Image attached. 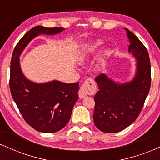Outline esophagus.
I'll return each mask as SVG.
<instances>
[{
    "label": "esophagus",
    "instance_id": "obj_1",
    "mask_svg": "<svg viewBox=\"0 0 160 160\" xmlns=\"http://www.w3.org/2000/svg\"><path fill=\"white\" fill-rule=\"evenodd\" d=\"M96 91V84L92 78H88L84 81L79 90V97L80 98H85L87 95L94 94Z\"/></svg>",
    "mask_w": 160,
    "mask_h": 160
}]
</instances>
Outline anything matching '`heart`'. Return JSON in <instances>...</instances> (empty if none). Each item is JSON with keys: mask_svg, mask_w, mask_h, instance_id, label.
<instances>
[{"mask_svg": "<svg viewBox=\"0 0 160 160\" xmlns=\"http://www.w3.org/2000/svg\"><path fill=\"white\" fill-rule=\"evenodd\" d=\"M102 43L101 41H98L96 42V43H95L92 46H91V47H89L83 54H82L80 58H79V62H80V63H83L84 62H86V60L89 58V56H92L97 49H98L100 46L102 45Z\"/></svg>", "mask_w": 160, "mask_h": 160, "instance_id": "heart-1", "label": "heart"}]
</instances>
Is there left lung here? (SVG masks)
I'll return each instance as SVG.
<instances>
[{"label": "left lung", "mask_w": 160, "mask_h": 160, "mask_svg": "<svg viewBox=\"0 0 160 160\" xmlns=\"http://www.w3.org/2000/svg\"><path fill=\"white\" fill-rule=\"evenodd\" d=\"M128 52L137 59L135 78L118 84L104 74L95 78L98 91L95 95L93 120L100 131L115 133L128 127L140 114L151 83V68L148 49L132 32L126 28Z\"/></svg>", "instance_id": "obj_1"}]
</instances>
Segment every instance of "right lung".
I'll return each instance as SVG.
<instances>
[{
	"label": "right lung",
	"instance_id": "obj_1",
	"mask_svg": "<svg viewBox=\"0 0 160 160\" xmlns=\"http://www.w3.org/2000/svg\"><path fill=\"white\" fill-rule=\"evenodd\" d=\"M62 30L63 28L60 27H34L18 42L11 58L10 89L12 98L25 122L44 133L56 132L68 122L78 99L79 82H33L22 73L19 57L35 37L40 34H56Z\"/></svg>",
	"mask_w": 160,
	"mask_h": 160
}]
</instances>
